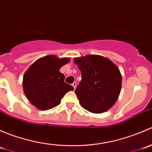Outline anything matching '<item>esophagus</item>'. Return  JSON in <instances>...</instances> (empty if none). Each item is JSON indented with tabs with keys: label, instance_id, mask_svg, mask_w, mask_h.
<instances>
[{
	"label": "esophagus",
	"instance_id": "obj_1",
	"mask_svg": "<svg viewBox=\"0 0 152 152\" xmlns=\"http://www.w3.org/2000/svg\"><path fill=\"white\" fill-rule=\"evenodd\" d=\"M72 86H73V88H74V90H75V89H76V82H73V83L72 84Z\"/></svg>",
	"mask_w": 152,
	"mask_h": 152
}]
</instances>
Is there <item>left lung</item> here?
Masks as SVG:
<instances>
[{
  "label": "left lung",
  "instance_id": "8db88e82",
  "mask_svg": "<svg viewBox=\"0 0 152 152\" xmlns=\"http://www.w3.org/2000/svg\"><path fill=\"white\" fill-rule=\"evenodd\" d=\"M73 60L82 72V80L75 91L81 106L93 113L110 110L121 90V74L117 65L99 55H87Z\"/></svg>",
  "mask_w": 152,
  "mask_h": 152
}]
</instances>
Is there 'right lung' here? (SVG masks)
Here are the masks:
<instances>
[{
    "mask_svg": "<svg viewBox=\"0 0 152 152\" xmlns=\"http://www.w3.org/2000/svg\"><path fill=\"white\" fill-rule=\"evenodd\" d=\"M70 58L48 55L34 62L23 75V87L31 104L40 110H48L60 104L71 85L65 82L59 69L68 63Z\"/></svg>",
    "mask_w": 152,
    "mask_h": 152,
    "instance_id": "obj_1",
    "label": "right lung"
}]
</instances>
